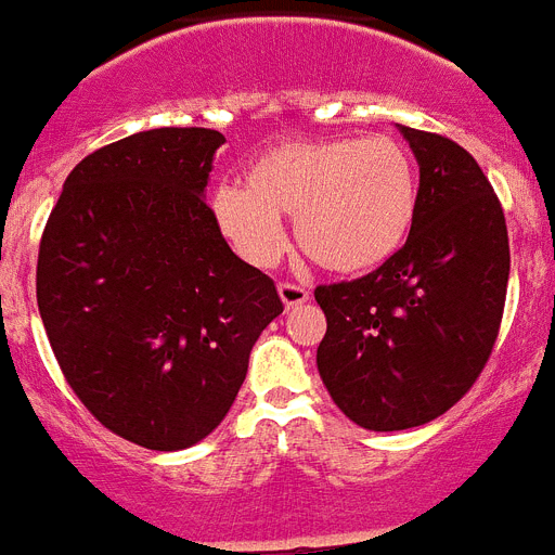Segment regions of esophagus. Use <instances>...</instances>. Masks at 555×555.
Segmentation results:
<instances>
[{
	"label": "esophagus",
	"instance_id": "34e87169",
	"mask_svg": "<svg viewBox=\"0 0 555 555\" xmlns=\"http://www.w3.org/2000/svg\"><path fill=\"white\" fill-rule=\"evenodd\" d=\"M279 299H282L285 310H293V307L310 301V291H305V287L299 285H291V282H282V285H279Z\"/></svg>",
	"mask_w": 555,
	"mask_h": 555
}]
</instances>
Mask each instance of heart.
Segmentation results:
<instances>
[{
	"label": "heart",
	"mask_w": 555,
	"mask_h": 555,
	"mask_svg": "<svg viewBox=\"0 0 555 555\" xmlns=\"http://www.w3.org/2000/svg\"><path fill=\"white\" fill-rule=\"evenodd\" d=\"M421 183L403 143L375 138H315L264 149L245 185L222 183L208 214L242 262L273 268L296 240L333 273H366L392 259L417 217Z\"/></svg>",
	"instance_id": "1"
}]
</instances>
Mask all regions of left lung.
I'll list each match as a JSON object with an SVG mask.
<instances>
[{
	"mask_svg": "<svg viewBox=\"0 0 555 555\" xmlns=\"http://www.w3.org/2000/svg\"><path fill=\"white\" fill-rule=\"evenodd\" d=\"M421 166L406 245L366 276L315 287L327 315L315 364L335 406L370 431L449 412L500 333L511 250L500 199L463 146L400 127Z\"/></svg>",
	"mask_w": 555,
	"mask_h": 555,
	"instance_id": "1",
	"label": "left lung"
}]
</instances>
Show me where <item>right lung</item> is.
I'll list each match as a JSON object with an SVG mask.
<instances>
[{"label": "right lung", "instance_id": "add662e5", "mask_svg": "<svg viewBox=\"0 0 555 555\" xmlns=\"http://www.w3.org/2000/svg\"><path fill=\"white\" fill-rule=\"evenodd\" d=\"M214 129L160 127L83 157L36 268L50 347L81 403L124 440L180 451L220 426L256 338L282 313L206 206Z\"/></svg>", "mask_w": 555, "mask_h": 555}]
</instances>
